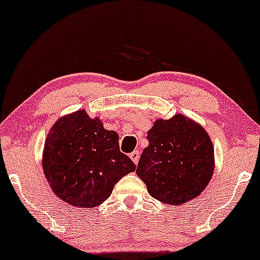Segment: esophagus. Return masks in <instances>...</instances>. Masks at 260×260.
<instances>
[{
  "instance_id": "34e87169",
  "label": "esophagus",
  "mask_w": 260,
  "mask_h": 260,
  "mask_svg": "<svg viewBox=\"0 0 260 260\" xmlns=\"http://www.w3.org/2000/svg\"><path fill=\"white\" fill-rule=\"evenodd\" d=\"M129 157H131V160H132V161L134 162V164L138 165V162H139V151H133V152H131Z\"/></svg>"
}]
</instances>
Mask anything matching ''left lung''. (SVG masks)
Wrapping results in <instances>:
<instances>
[{"mask_svg": "<svg viewBox=\"0 0 260 260\" xmlns=\"http://www.w3.org/2000/svg\"><path fill=\"white\" fill-rule=\"evenodd\" d=\"M137 174L152 198L180 206L196 199L208 185L214 171V149L201 124L178 114L158 118L148 131Z\"/></svg>", "mask_w": 260, "mask_h": 260, "instance_id": "obj_1", "label": "left lung"}]
</instances>
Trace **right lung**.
Wrapping results in <instances>:
<instances>
[{
  "instance_id": "right-lung-1",
  "label": "right lung",
  "mask_w": 260,
  "mask_h": 260,
  "mask_svg": "<svg viewBox=\"0 0 260 260\" xmlns=\"http://www.w3.org/2000/svg\"><path fill=\"white\" fill-rule=\"evenodd\" d=\"M42 167L52 191L73 207L93 208L110 198L115 184L136 165L122 154L118 134L99 117L77 110L55 121L47 134Z\"/></svg>"
}]
</instances>
